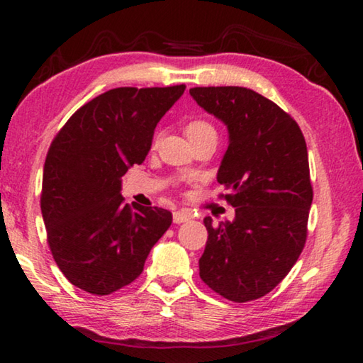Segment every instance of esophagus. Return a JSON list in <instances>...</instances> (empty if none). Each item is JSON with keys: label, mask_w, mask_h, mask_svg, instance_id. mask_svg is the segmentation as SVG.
Segmentation results:
<instances>
[{"label": "esophagus", "mask_w": 363, "mask_h": 363, "mask_svg": "<svg viewBox=\"0 0 363 363\" xmlns=\"http://www.w3.org/2000/svg\"><path fill=\"white\" fill-rule=\"evenodd\" d=\"M190 219H192V214H190L187 210H179V211L173 213V220L176 224L187 223V220H190Z\"/></svg>", "instance_id": "34e87169"}]
</instances>
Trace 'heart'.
<instances>
[{"mask_svg": "<svg viewBox=\"0 0 363 363\" xmlns=\"http://www.w3.org/2000/svg\"><path fill=\"white\" fill-rule=\"evenodd\" d=\"M205 133H216V131H214V128L208 121L195 120V121H190L189 125L186 126L187 138L200 136V134H205Z\"/></svg>", "mask_w": 363, "mask_h": 363, "instance_id": "obj_1", "label": "heart"}]
</instances>
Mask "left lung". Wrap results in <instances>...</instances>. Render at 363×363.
<instances>
[{
  "instance_id": "obj_1",
  "label": "left lung",
  "mask_w": 363,
  "mask_h": 363,
  "mask_svg": "<svg viewBox=\"0 0 363 363\" xmlns=\"http://www.w3.org/2000/svg\"><path fill=\"white\" fill-rule=\"evenodd\" d=\"M189 93L227 126L218 182L235 208L232 223L214 227L203 219L200 277L225 299L247 303L272 291L304 248L312 205L306 140L290 115L253 89L210 86Z\"/></svg>"
}]
</instances>
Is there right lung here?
Segmentation results:
<instances>
[{"label":"right lung","instance_id":"add662e5","mask_svg":"<svg viewBox=\"0 0 363 363\" xmlns=\"http://www.w3.org/2000/svg\"><path fill=\"white\" fill-rule=\"evenodd\" d=\"M184 89H110L78 108L54 138L41 214L54 261L72 285L99 296L130 285L173 223L163 208L123 203L121 177L144 162L158 121Z\"/></svg>","mask_w":363,"mask_h":363}]
</instances>
